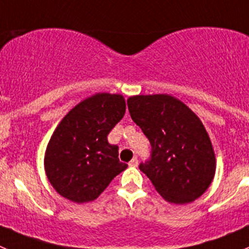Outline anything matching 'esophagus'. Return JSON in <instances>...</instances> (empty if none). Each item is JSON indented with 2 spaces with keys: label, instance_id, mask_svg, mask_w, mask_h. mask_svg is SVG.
Returning a JSON list of instances; mask_svg holds the SVG:
<instances>
[{
  "label": "esophagus",
  "instance_id": "obj_1",
  "mask_svg": "<svg viewBox=\"0 0 249 249\" xmlns=\"http://www.w3.org/2000/svg\"><path fill=\"white\" fill-rule=\"evenodd\" d=\"M129 166H131V167H137V166H138V159H137V158H133V159H132V160H131V161H129Z\"/></svg>",
  "mask_w": 249,
  "mask_h": 249
}]
</instances>
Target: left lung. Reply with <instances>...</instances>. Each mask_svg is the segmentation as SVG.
I'll use <instances>...</instances> for the list:
<instances>
[{
    "label": "left lung",
    "mask_w": 249,
    "mask_h": 249,
    "mask_svg": "<svg viewBox=\"0 0 249 249\" xmlns=\"http://www.w3.org/2000/svg\"><path fill=\"white\" fill-rule=\"evenodd\" d=\"M129 113L151 144V158L139 169L166 202L187 204L212 184L216 159L202 121L167 94L134 95Z\"/></svg>",
    "instance_id": "left-lung-1"
}]
</instances>
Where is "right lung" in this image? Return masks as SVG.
<instances>
[{"label": "right lung", "instance_id": "1", "mask_svg": "<svg viewBox=\"0 0 249 249\" xmlns=\"http://www.w3.org/2000/svg\"><path fill=\"white\" fill-rule=\"evenodd\" d=\"M121 94L98 93L80 101L62 118L46 146L45 172L60 196L74 203L93 202L128 165L107 134L122 120Z\"/></svg>", "mask_w": 249, "mask_h": 249}]
</instances>
